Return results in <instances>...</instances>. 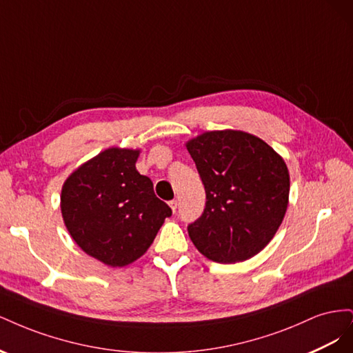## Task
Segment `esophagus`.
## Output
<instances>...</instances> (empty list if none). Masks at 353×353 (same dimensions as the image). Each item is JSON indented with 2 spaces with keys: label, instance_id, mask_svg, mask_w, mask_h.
<instances>
[{
  "label": "esophagus",
  "instance_id": "34e87169",
  "mask_svg": "<svg viewBox=\"0 0 353 353\" xmlns=\"http://www.w3.org/2000/svg\"><path fill=\"white\" fill-rule=\"evenodd\" d=\"M169 206H170V209H172V212L175 213L176 209H178V200H175V199L170 200V201H169Z\"/></svg>",
  "mask_w": 353,
  "mask_h": 353
}]
</instances>
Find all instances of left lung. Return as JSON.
Here are the masks:
<instances>
[{
  "label": "left lung",
  "instance_id": "left-lung-1",
  "mask_svg": "<svg viewBox=\"0 0 353 353\" xmlns=\"http://www.w3.org/2000/svg\"><path fill=\"white\" fill-rule=\"evenodd\" d=\"M206 191L201 216L188 225L197 250L219 263L258 254L284 219L290 176L283 157L243 131H210L187 144Z\"/></svg>",
  "mask_w": 353,
  "mask_h": 353
}]
</instances>
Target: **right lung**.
<instances>
[{"mask_svg":"<svg viewBox=\"0 0 353 353\" xmlns=\"http://www.w3.org/2000/svg\"><path fill=\"white\" fill-rule=\"evenodd\" d=\"M140 150L112 147L81 165L61 188V215L79 248L109 265L132 263L172 210L135 168Z\"/></svg>","mask_w":353,"mask_h":353,"instance_id":"right-lung-1","label":"right lung"}]
</instances>
